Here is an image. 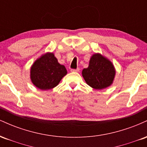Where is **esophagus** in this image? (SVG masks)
Returning <instances> with one entry per match:
<instances>
[{
  "instance_id": "1",
  "label": "esophagus",
  "mask_w": 147,
  "mask_h": 147,
  "mask_svg": "<svg viewBox=\"0 0 147 147\" xmlns=\"http://www.w3.org/2000/svg\"><path fill=\"white\" fill-rule=\"evenodd\" d=\"M79 68H77V69H71V72H79Z\"/></svg>"
}]
</instances>
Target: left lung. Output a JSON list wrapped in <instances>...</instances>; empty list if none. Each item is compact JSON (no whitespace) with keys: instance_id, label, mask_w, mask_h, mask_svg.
Masks as SVG:
<instances>
[{"instance_id":"obj_1","label":"left lung","mask_w":147,"mask_h":147,"mask_svg":"<svg viewBox=\"0 0 147 147\" xmlns=\"http://www.w3.org/2000/svg\"><path fill=\"white\" fill-rule=\"evenodd\" d=\"M115 75V70L112 62L99 53L91 57L88 67L82 70V76L86 84L96 90L110 86Z\"/></svg>"}]
</instances>
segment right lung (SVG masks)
<instances>
[{
  "mask_svg": "<svg viewBox=\"0 0 147 147\" xmlns=\"http://www.w3.org/2000/svg\"><path fill=\"white\" fill-rule=\"evenodd\" d=\"M66 74L65 66L59 63L52 52H47L37 59L30 69L32 82L41 90H50L57 86Z\"/></svg>",
  "mask_w": 147,
  "mask_h": 147,
  "instance_id": "right-lung-1",
  "label": "right lung"
}]
</instances>
